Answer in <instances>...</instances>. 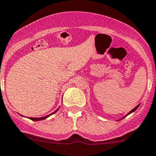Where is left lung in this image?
I'll list each match as a JSON object with an SVG mask.
<instances>
[{"label": "left lung", "mask_w": 156, "mask_h": 156, "mask_svg": "<svg viewBox=\"0 0 156 156\" xmlns=\"http://www.w3.org/2000/svg\"><path fill=\"white\" fill-rule=\"evenodd\" d=\"M140 104H138V105H137V106H136V107H134V108H133V110H130V111H129V113H127V114H126V116H123V118H122V119H123V118H124V117H126V116H128V115H129V114H130V113H133V112H134V111H135V110H136V109H137V108H138V107H139V106H140ZM122 119H121V120H122Z\"/></svg>", "instance_id": "left-lung-1"}]
</instances>
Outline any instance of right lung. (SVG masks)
Instances as JSON below:
<instances>
[{
    "label": "right lung",
    "mask_w": 156,
    "mask_h": 156,
    "mask_svg": "<svg viewBox=\"0 0 156 156\" xmlns=\"http://www.w3.org/2000/svg\"><path fill=\"white\" fill-rule=\"evenodd\" d=\"M58 108H59V107H58ZM58 108L56 110H55V111H54L53 113H50V114L47 115V116H43V117H30V120H34V121H40V120H45V119H46V118H47V117H49V116H51V115L54 114V113H55V112H57V110H58Z\"/></svg>",
    "instance_id": "right-lung-1"
}]
</instances>
